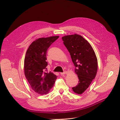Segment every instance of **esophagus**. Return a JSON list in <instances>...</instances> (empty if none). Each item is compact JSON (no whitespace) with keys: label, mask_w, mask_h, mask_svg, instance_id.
<instances>
[{"label":"esophagus","mask_w":120,"mask_h":120,"mask_svg":"<svg viewBox=\"0 0 120 120\" xmlns=\"http://www.w3.org/2000/svg\"><path fill=\"white\" fill-rule=\"evenodd\" d=\"M67 71H64V72H63L62 73H60V74L61 75H64V74H67Z\"/></svg>","instance_id":"obj_1"}]
</instances>
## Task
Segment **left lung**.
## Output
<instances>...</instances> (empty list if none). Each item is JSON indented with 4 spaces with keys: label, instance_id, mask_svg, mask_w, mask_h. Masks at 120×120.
<instances>
[{
    "label": "left lung",
    "instance_id": "1",
    "mask_svg": "<svg viewBox=\"0 0 120 120\" xmlns=\"http://www.w3.org/2000/svg\"><path fill=\"white\" fill-rule=\"evenodd\" d=\"M62 39L70 53L79 79L78 85L72 89L75 93L81 94L95 77L98 71L96 56L90 43L80 35H65Z\"/></svg>",
    "mask_w": 120,
    "mask_h": 120
}]
</instances>
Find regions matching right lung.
<instances>
[{"instance_id": "add662e5", "label": "right lung", "mask_w": 120, "mask_h": 120, "mask_svg": "<svg viewBox=\"0 0 120 120\" xmlns=\"http://www.w3.org/2000/svg\"><path fill=\"white\" fill-rule=\"evenodd\" d=\"M59 37L53 36L36 40L29 46L25 56V76L32 90L41 95L49 92L57 79V76L52 72H47L46 52L48 48Z\"/></svg>"}]
</instances>
